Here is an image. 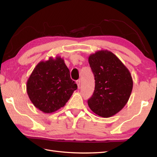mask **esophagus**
Here are the masks:
<instances>
[{"instance_id": "34e87169", "label": "esophagus", "mask_w": 157, "mask_h": 157, "mask_svg": "<svg viewBox=\"0 0 157 157\" xmlns=\"http://www.w3.org/2000/svg\"><path fill=\"white\" fill-rule=\"evenodd\" d=\"M77 86H78V88H80V80H77Z\"/></svg>"}]
</instances>
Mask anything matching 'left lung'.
Masks as SVG:
<instances>
[{
    "mask_svg": "<svg viewBox=\"0 0 157 157\" xmlns=\"http://www.w3.org/2000/svg\"><path fill=\"white\" fill-rule=\"evenodd\" d=\"M88 62L95 78V90L88 100V106L99 117H111L119 112L130 98L132 75L122 61L106 50L90 54Z\"/></svg>",
    "mask_w": 157,
    "mask_h": 157,
    "instance_id": "8db88e82",
    "label": "left lung"
}]
</instances>
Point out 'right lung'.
I'll list each match as a JSON object with an SVG mask.
<instances>
[{
	"label": "right lung",
	"instance_id": "obj_1",
	"mask_svg": "<svg viewBox=\"0 0 157 157\" xmlns=\"http://www.w3.org/2000/svg\"><path fill=\"white\" fill-rule=\"evenodd\" d=\"M77 85L70 77L69 70L60 56L50 57L33 69L27 82V92L36 108L52 113L65 106Z\"/></svg>",
	"mask_w": 157,
	"mask_h": 157
}]
</instances>
